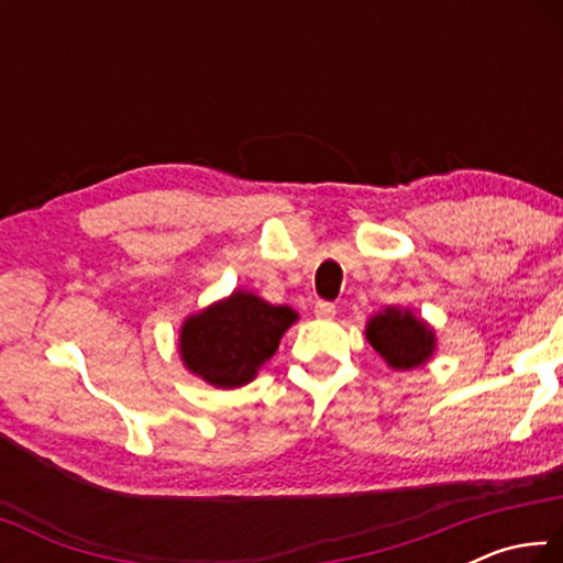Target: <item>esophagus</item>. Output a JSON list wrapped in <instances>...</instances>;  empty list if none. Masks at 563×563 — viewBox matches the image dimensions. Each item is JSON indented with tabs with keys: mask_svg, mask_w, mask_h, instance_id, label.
I'll return each instance as SVG.
<instances>
[{
	"mask_svg": "<svg viewBox=\"0 0 563 563\" xmlns=\"http://www.w3.org/2000/svg\"><path fill=\"white\" fill-rule=\"evenodd\" d=\"M316 316H318L320 320H330L332 316H335V305L320 300V302L316 305Z\"/></svg>",
	"mask_w": 563,
	"mask_h": 563,
	"instance_id": "1",
	"label": "esophagus"
}]
</instances>
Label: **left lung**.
<instances>
[{
    "instance_id": "left-lung-1",
    "label": "left lung",
    "mask_w": 563,
    "mask_h": 563,
    "mask_svg": "<svg viewBox=\"0 0 563 563\" xmlns=\"http://www.w3.org/2000/svg\"><path fill=\"white\" fill-rule=\"evenodd\" d=\"M365 338L389 369H415L432 360L437 350L434 328L412 308L387 305L365 325Z\"/></svg>"
}]
</instances>
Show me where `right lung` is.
I'll return each instance as SVG.
<instances>
[{
	"mask_svg": "<svg viewBox=\"0 0 563 563\" xmlns=\"http://www.w3.org/2000/svg\"><path fill=\"white\" fill-rule=\"evenodd\" d=\"M298 312L273 305L251 290H233L184 320L178 355L190 375L218 389L253 383L268 362Z\"/></svg>",
	"mask_w": 563,
	"mask_h": 563,
	"instance_id": "add662e5",
	"label": "right lung"
}]
</instances>
